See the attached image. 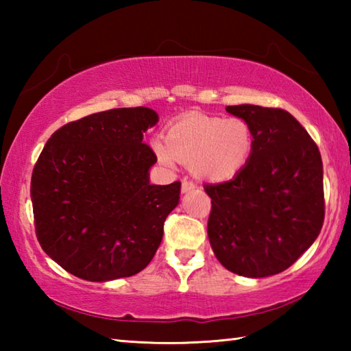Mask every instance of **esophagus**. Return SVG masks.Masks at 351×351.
Returning <instances> with one entry per match:
<instances>
[{
  "instance_id": "esophagus-1",
  "label": "esophagus",
  "mask_w": 351,
  "mask_h": 351,
  "mask_svg": "<svg viewBox=\"0 0 351 351\" xmlns=\"http://www.w3.org/2000/svg\"><path fill=\"white\" fill-rule=\"evenodd\" d=\"M195 189H197V186H195L192 181H189V180L182 181V186H181L182 193H187V192H190V190H195Z\"/></svg>"
}]
</instances>
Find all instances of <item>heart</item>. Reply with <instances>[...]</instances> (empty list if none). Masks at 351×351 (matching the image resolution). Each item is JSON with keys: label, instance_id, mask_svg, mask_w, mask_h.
<instances>
[{"label": "heart", "instance_id": "1", "mask_svg": "<svg viewBox=\"0 0 351 351\" xmlns=\"http://www.w3.org/2000/svg\"><path fill=\"white\" fill-rule=\"evenodd\" d=\"M152 148L167 167L180 161L190 164L193 176L201 181L224 182L246 167L254 134L243 119L190 114L171 123L165 141L154 139Z\"/></svg>", "mask_w": 351, "mask_h": 351}]
</instances>
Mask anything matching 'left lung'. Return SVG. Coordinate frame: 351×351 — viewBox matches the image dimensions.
Here are the masks:
<instances>
[{"instance_id":"left-lung-1","label":"left lung","mask_w":351,"mask_h":351,"mask_svg":"<svg viewBox=\"0 0 351 351\" xmlns=\"http://www.w3.org/2000/svg\"><path fill=\"white\" fill-rule=\"evenodd\" d=\"M226 111L252 130L246 167L230 181L206 184L213 254L226 269L260 278L288 269L324 224V167L311 136L288 111L234 105Z\"/></svg>"}]
</instances>
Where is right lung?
<instances>
[{
    "instance_id": "add662e5",
    "label": "right lung",
    "mask_w": 351,
    "mask_h": 351,
    "mask_svg": "<svg viewBox=\"0 0 351 351\" xmlns=\"http://www.w3.org/2000/svg\"><path fill=\"white\" fill-rule=\"evenodd\" d=\"M145 106L94 112L51 136L31 180L35 234L43 251L83 280L141 272L161 245L181 182L150 184L156 154L142 142L156 125Z\"/></svg>"
}]
</instances>
